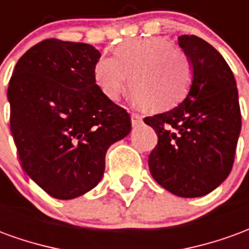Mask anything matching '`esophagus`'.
I'll use <instances>...</instances> for the list:
<instances>
[{"label": "esophagus", "instance_id": "obj_1", "mask_svg": "<svg viewBox=\"0 0 249 249\" xmlns=\"http://www.w3.org/2000/svg\"><path fill=\"white\" fill-rule=\"evenodd\" d=\"M130 120H132V125L133 126H137V125H140L142 123V116L139 113H135V112H132L130 113Z\"/></svg>", "mask_w": 249, "mask_h": 249}]
</instances>
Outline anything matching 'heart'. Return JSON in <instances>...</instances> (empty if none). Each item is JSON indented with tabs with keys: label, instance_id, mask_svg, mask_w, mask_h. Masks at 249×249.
I'll list each match as a JSON object with an SVG mask.
<instances>
[{
	"label": "heart",
	"instance_id": "heart-1",
	"mask_svg": "<svg viewBox=\"0 0 249 249\" xmlns=\"http://www.w3.org/2000/svg\"><path fill=\"white\" fill-rule=\"evenodd\" d=\"M100 90L117 100L126 88L133 100L151 110H165L180 103L192 81V64L187 53L164 37L126 41L116 57H101L93 71Z\"/></svg>",
	"mask_w": 249,
	"mask_h": 249
}]
</instances>
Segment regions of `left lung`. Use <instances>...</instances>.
Instances as JSON below:
<instances>
[{
    "mask_svg": "<svg viewBox=\"0 0 249 249\" xmlns=\"http://www.w3.org/2000/svg\"><path fill=\"white\" fill-rule=\"evenodd\" d=\"M191 60L192 85L176 108L145 117L159 136L149 155L152 176L180 197H200L228 178L241 129L233 73L213 46L197 36H180Z\"/></svg>",
    "mask_w": 249,
    "mask_h": 249,
    "instance_id": "1",
    "label": "left lung"
}]
</instances>
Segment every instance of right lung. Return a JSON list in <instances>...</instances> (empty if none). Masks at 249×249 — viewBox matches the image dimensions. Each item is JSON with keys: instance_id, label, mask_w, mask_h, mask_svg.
Masks as SVG:
<instances>
[{"instance_id": "obj_1", "label": "right lung", "mask_w": 249, "mask_h": 249, "mask_svg": "<svg viewBox=\"0 0 249 249\" xmlns=\"http://www.w3.org/2000/svg\"><path fill=\"white\" fill-rule=\"evenodd\" d=\"M89 44L48 38L17 62L8 87L10 130L22 169L61 200L100 183L105 153L130 132V116L104 94Z\"/></svg>"}]
</instances>
